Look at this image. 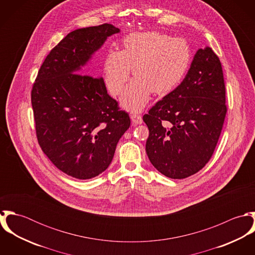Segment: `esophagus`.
<instances>
[{
  "label": "esophagus",
  "instance_id": "34e87169",
  "mask_svg": "<svg viewBox=\"0 0 255 255\" xmlns=\"http://www.w3.org/2000/svg\"><path fill=\"white\" fill-rule=\"evenodd\" d=\"M130 119L134 125H140L142 124V117L138 114H131Z\"/></svg>",
  "mask_w": 255,
  "mask_h": 255
}]
</instances>
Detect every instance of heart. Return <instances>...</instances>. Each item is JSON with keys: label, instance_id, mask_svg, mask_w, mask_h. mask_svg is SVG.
<instances>
[{"label": "heart", "instance_id": "b5f03b06", "mask_svg": "<svg viewBox=\"0 0 255 255\" xmlns=\"http://www.w3.org/2000/svg\"><path fill=\"white\" fill-rule=\"evenodd\" d=\"M191 60L187 42L159 32H135L126 37L120 52H111L105 60L107 88L119 95L129 78L135 77L122 97L127 109L137 112L145 106L150 91L163 95L182 81Z\"/></svg>", "mask_w": 255, "mask_h": 255}]
</instances>
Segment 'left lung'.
I'll use <instances>...</instances> for the list:
<instances>
[{
    "mask_svg": "<svg viewBox=\"0 0 255 255\" xmlns=\"http://www.w3.org/2000/svg\"><path fill=\"white\" fill-rule=\"evenodd\" d=\"M226 113L221 62L210 47L199 49L182 83L143 116L151 164L171 179L200 171L213 155Z\"/></svg>",
    "mask_w": 255,
    "mask_h": 255,
    "instance_id": "left-lung-1",
    "label": "left lung"
}]
</instances>
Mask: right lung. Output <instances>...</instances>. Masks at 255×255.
<instances>
[{
	"mask_svg": "<svg viewBox=\"0 0 255 255\" xmlns=\"http://www.w3.org/2000/svg\"><path fill=\"white\" fill-rule=\"evenodd\" d=\"M119 32L109 23L70 32L46 57L31 90L38 143L59 170L75 179L103 173L130 126L104 79L81 74L106 39Z\"/></svg>",
	"mask_w": 255,
	"mask_h": 255,
	"instance_id": "add662e5",
	"label": "right lung"
}]
</instances>
